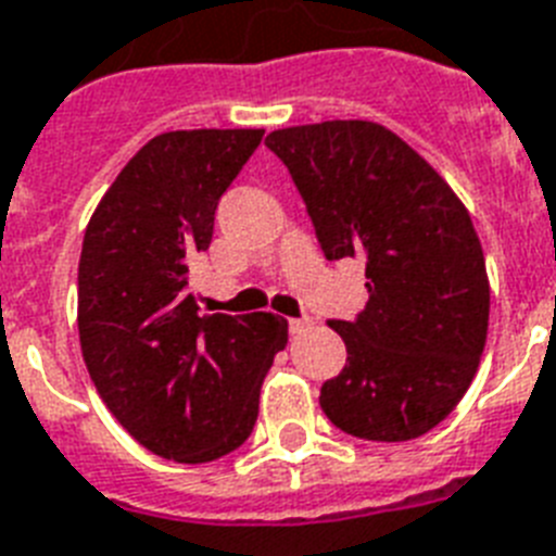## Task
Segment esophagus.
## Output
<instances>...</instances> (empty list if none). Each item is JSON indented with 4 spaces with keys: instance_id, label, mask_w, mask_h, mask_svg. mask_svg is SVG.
Segmentation results:
<instances>
[{
    "instance_id": "1",
    "label": "esophagus",
    "mask_w": 556,
    "mask_h": 556,
    "mask_svg": "<svg viewBox=\"0 0 556 556\" xmlns=\"http://www.w3.org/2000/svg\"><path fill=\"white\" fill-rule=\"evenodd\" d=\"M314 325V319L311 317H296V319H288V331L293 333V337H300V333H305Z\"/></svg>"
}]
</instances>
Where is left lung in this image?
Returning a JSON list of instances; mask_svg holds the SVG:
<instances>
[{"label":"left lung","instance_id":"8db88e82","mask_svg":"<svg viewBox=\"0 0 556 556\" xmlns=\"http://www.w3.org/2000/svg\"><path fill=\"white\" fill-rule=\"evenodd\" d=\"M265 146L291 170L325 260L365 263V308L328 323L349 359L319 391L325 417L359 440L428 434L468 391L489 333V274L466 205L377 122L296 125Z\"/></svg>","mask_w":556,"mask_h":556}]
</instances>
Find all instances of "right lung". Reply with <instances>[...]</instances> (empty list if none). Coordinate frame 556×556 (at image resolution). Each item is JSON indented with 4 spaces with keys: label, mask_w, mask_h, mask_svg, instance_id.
<instances>
[{
    "label": "right lung",
    "mask_w": 556,
    "mask_h": 556,
    "mask_svg": "<svg viewBox=\"0 0 556 556\" xmlns=\"http://www.w3.org/2000/svg\"><path fill=\"white\" fill-rule=\"evenodd\" d=\"M265 130L153 137L99 200L79 256V345L102 403L139 445L211 463L251 437L260 388L286 349L277 314H205L188 288L219 197Z\"/></svg>",
    "instance_id": "add662e5"
}]
</instances>
